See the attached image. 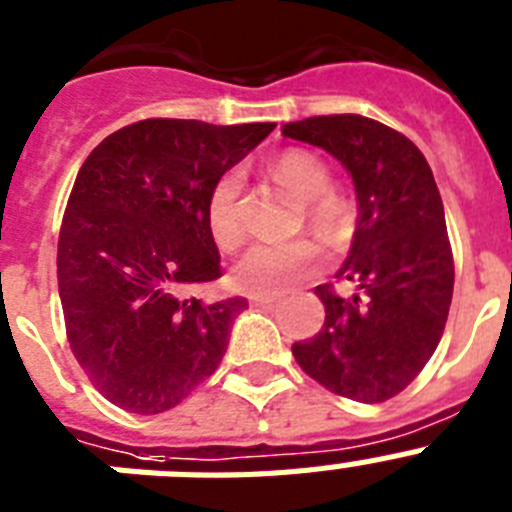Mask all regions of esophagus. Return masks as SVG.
<instances>
[{"mask_svg": "<svg viewBox=\"0 0 512 512\" xmlns=\"http://www.w3.org/2000/svg\"><path fill=\"white\" fill-rule=\"evenodd\" d=\"M250 301L255 306H270L278 301V296H275V293H255V296H250Z\"/></svg>", "mask_w": 512, "mask_h": 512, "instance_id": "34e87169", "label": "esophagus"}]
</instances>
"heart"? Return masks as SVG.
Instances as JSON below:
<instances>
[{"instance_id":"b5f03b06","label":"heart","mask_w":512,"mask_h":512,"mask_svg":"<svg viewBox=\"0 0 512 512\" xmlns=\"http://www.w3.org/2000/svg\"><path fill=\"white\" fill-rule=\"evenodd\" d=\"M270 175L304 203L306 226L324 244H340L348 234L350 211L342 195L332 190L330 167L311 151L288 149L270 162ZM242 172L226 170L213 180L206 198V224L221 250H234L244 239ZM322 265V252L309 239L286 244L260 242L239 257L231 281L244 293H281L306 281Z\"/></svg>"}]
</instances>
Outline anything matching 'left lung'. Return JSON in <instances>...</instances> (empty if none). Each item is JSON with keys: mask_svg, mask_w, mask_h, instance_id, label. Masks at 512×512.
<instances>
[{"mask_svg": "<svg viewBox=\"0 0 512 512\" xmlns=\"http://www.w3.org/2000/svg\"><path fill=\"white\" fill-rule=\"evenodd\" d=\"M283 136L322 146L345 164L358 195L353 247L337 278L314 288L324 324L293 358L306 376L355 402H386L407 389L441 342L453 296V252L438 185L404 133L363 115L286 123Z\"/></svg>", "mask_w": 512, "mask_h": 512, "instance_id": "left-lung-1", "label": "left lung"}]
</instances>
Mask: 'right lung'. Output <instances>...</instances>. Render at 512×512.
<instances>
[{"label":"right lung","instance_id":"1","mask_svg":"<svg viewBox=\"0 0 512 512\" xmlns=\"http://www.w3.org/2000/svg\"><path fill=\"white\" fill-rule=\"evenodd\" d=\"M273 128L146 118L84 159L61 221L59 296L71 353L115 407L159 415L219 368L247 299L190 296L224 275L206 198Z\"/></svg>","mask_w":512,"mask_h":512}]
</instances>
